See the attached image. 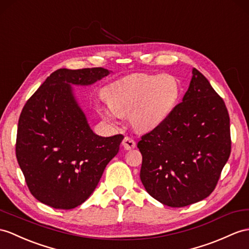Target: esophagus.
I'll use <instances>...</instances> for the list:
<instances>
[{
    "instance_id": "1",
    "label": "esophagus",
    "mask_w": 249,
    "mask_h": 249,
    "mask_svg": "<svg viewBox=\"0 0 249 249\" xmlns=\"http://www.w3.org/2000/svg\"><path fill=\"white\" fill-rule=\"evenodd\" d=\"M136 145V142H134V139L129 137V136H125L124 138L123 141V147L125 149V150H131L133 148H135Z\"/></svg>"
}]
</instances>
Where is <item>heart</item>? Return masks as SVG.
<instances>
[{"instance_id": "1", "label": "heart", "mask_w": 249, "mask_h": 249, "mask_svg": "<svg viewBox=\"0 0 249 249\" xmlns=\"http://www.w3.org/2000/svg\"><path fill=\"white\" fill-rule=\"evenodd\" d=\"M107 102L96 105L102 120L116 128L124 116L139 131H152L163 124L178 104V83L168 74H134L107 86L104 90Z\"/></svg>"}]
</instances>
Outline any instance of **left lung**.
<instances>
[{
	"instance_id": "obj_1",
	"label": "left lung",
	"mask_w": 249,
	"mask_h": 249,
	"mask_svg": "<svg viewBox=\"0 0 249 249\" xmlns=\"http://www.w3.org/2000/svg\"><path fill=\"white\" fill-rule=\"evenodd\" d=\"M137 147L142 183L161 204L185 207L214 190L231 149L229 115L202 72L192 70L183 101Z\"/></svg>"
}]
</instances>
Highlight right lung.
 I'll return each instance as SVG.
<instances>
[{"mask_svg":"<svg viewBox=\"0 0 249 249\" xmlns=\"http://www.w3.org/2000/svg\"><path fill=\"white\" fill-rule=\"evenodd\" d=\"M111 72L102 68L57 70L24 106L16 154L39 202L65 210L81 205L118 153L124 136L94 133L72 88L92 86Z\"/></svg>","mask_w":249,"mask_h":249,"instance_id":"1","label":"right lung"}]
</instances>
